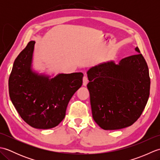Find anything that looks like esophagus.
<instances>
[{
    "mask_svg": "<svg viewBox=\"0 0 160 160\" xmlns=\"http://www.w3.org/2000/svg\"><path fill=\"white\" fill-rule=\"evenodd\" d=\"M88 82H89V80H88L87 77L86 76H84L83 77V85L84 86H87Z\"/></svg>",
    "mask_w": 160,
    "mask_h": 160,
    "instance_id": "34e87169",
    "label": "esophagus"
}]
</instances>
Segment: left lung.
<instances>
[{"instance_id":"left-lung-1","label":"left lung","mask_w":160,"mask_h":160,"mask_svg":"<svg viewBox=\"0 0 160 160\" xmlns=\"http://www.w3.org/2000/svg\"><path fill=\"white\" fill-rule=\"evenodd\" d=\"M135 55L101 63L87 71V88L94 121L104 130L132 125L140 117L150 94L147 62L137 47Z\"/></svg>"}]
</instances>
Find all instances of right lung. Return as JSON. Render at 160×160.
<instances>
[{"label":"right lung","mask_w":160,"mask_h":160,"mask_svg":"<svg viewBox=\"0 0 160 160\" xmlns=\"http://www.w3.org/2000/svg\"><path fill=\"white\" fill-rule=\"evenodd\" d=\"M35 41L16 58L9 78V93L20 116L31 127L52 128L65 117L68 103L82 84V73H60L52 78L32 69Z\"/></svg>","instance_id":"add662e5"}]
</instances>
